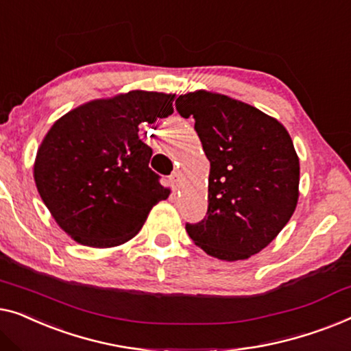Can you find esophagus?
Segmentation results:
<instances>
[{
  "label": "esophagus",
  "instance_id": "esophagus-1",
  "mask_svg": "<svg viewBox=\"0 0 351 351\" xmlns=\"http://www.w3.org/2000/svg\"><path fill=\"white\" fill-rule=\"evenodd\" d=\"M170 181H171V184H173V187L175 189H178V181H180V171H173V173H171V176H170Z\"/></svg>",
  "mask_w": 351,
  "mask_h": 351
}]
</instances>
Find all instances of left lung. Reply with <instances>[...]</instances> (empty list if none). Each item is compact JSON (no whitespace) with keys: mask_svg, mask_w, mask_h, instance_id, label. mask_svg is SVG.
I'll return each instance as SVG.
<instances>
[{"mask_svg":"<svg viewBox=\"0 0 351 351\" xmlns=\"http://www.w3.org/2000/svg\"><path fill=\"white\" fill-rule=\"evenodd\" d=\"M176 111L194 117L210 160L208 211L187 234L206 254L227 263L264 250L288 224L299 200V157L272 116L208 90L180 95Z\"/></svg>","mask_w":351,"mask_h":351,"instance_id":"left-lung-1","label":"left lung"}]
</instances>
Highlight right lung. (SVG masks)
I'll return each instance as SVG.
<instances>
[{"label":"right lung","instance_id":"right-lung-1","mask_svg":"<svg viewBox=\"0 0 351 351\" xmlns=\"http://www.w3.org/2000/svg\"><path fill=\"white\" fill-rule=\"evenodd\" d=\"M173 100L175 93L130 90L84 103L49 128L34 159V182L52 218L77 243H125L170 195L149 169L152 149L138 132L170 116Z\"/></svg>","mask_w":351,"mask_h":351}]
</instances>
